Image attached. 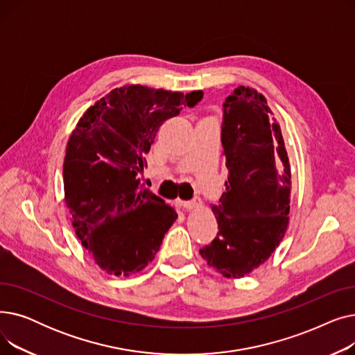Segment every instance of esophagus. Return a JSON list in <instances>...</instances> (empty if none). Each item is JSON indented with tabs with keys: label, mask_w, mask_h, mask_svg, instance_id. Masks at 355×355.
Instances as JSON below:
<instances>
[{
	"label": "esophagus",
	"mask_w": 355,
	"mask_h": 355,
	"mask_svg": "<svg viewBox=\"0 0 355 355\" xmlns=\"http://www.w3.org/2000/svg\"><path fill=\"white\" fill-rule=\"evenodd\" d=\"M177 204L180 207L185 209V210H191V209H197L201 206V200L198 197H194L193 200L189 201H182V200H177Z\"/></svg>",
	"instance_id": "1"
}]
</instances>
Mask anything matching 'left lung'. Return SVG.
Listing matches in <instances>:
<instances>
[{"label": "left lung", "mask_w": 355, "mask_h": 355, "mask_svg": "<svg viewBox=\"0 0 355 355\" xmlns=\"http://www.w3.org/2000/svg\"><path fill=\"white\" fill-rule=\"evenodd\" d=\"M266 99L240 86L223 103L221 146L229 178L213 213L218 233L200 249L225 277H241L273 253L289 223L291 165Z\"/></svg>", "instance_id": "left-lung-1"}]
</instances>
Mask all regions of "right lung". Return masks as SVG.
<instances>
[{
  "instance_id": "1",
  "label": "right lung",
  "mask_w": 355,
  "mask_h": 355,
  "mask_svg": "<svg viewBox=\"0 0 355 355\" xmlns=\"http://www.w3.org/2000/svg\"><path fill=\"white\" fill-rule=\"evenodd\" d=\"M201 98V90L184 95L123 86L90 106L73 130L63 164L64 200L76 236L105 272L137 273L159 250L177 214L139 189L137 177L159 126Z\"/></svg>"
}]
</instances>
